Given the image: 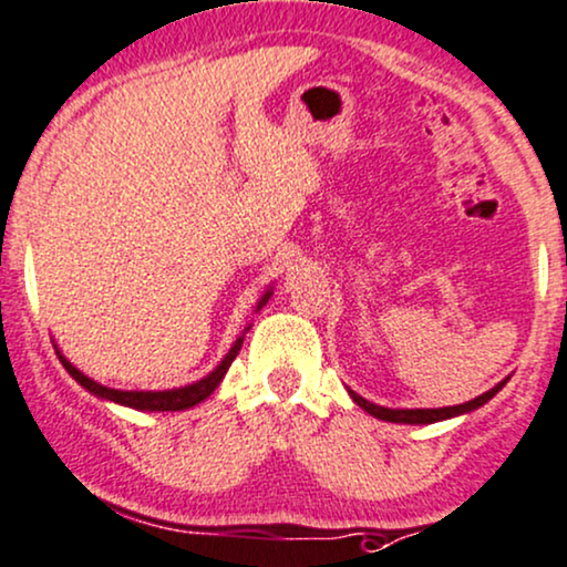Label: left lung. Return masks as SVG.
<instances>
[{"label":"left lung","mask_w":567,"mask_h":567,"mask_svg":"<svg viewBox=\"0 0 567 567\" xmlns=\"http://www.w3.org/2000/svg\"><path fill=\"white\" fill-rule=\"evenodd\" d=\"M507 380L509 378H504L502 383H496L486 393L475 395L473 401H465V404H456V406H441V409H388V406H378V404H372V401H367L364 395L353 393L351 388H349V395L353 399V404L364 409V412H370L372 417H378V420L404 422V425H433V422L460 417V414H470V412H475V409H481L483 404H488V401L494 399V395L499 393L504 385H507Z\"/></svg>","instance_id":"left-lung-1"}]
</instances>
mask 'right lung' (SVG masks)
<instances>
[{
  "instance_id": "add662e5",
  "label": "right lung",
  "mask_w": 567,
  "mask_h": 567,
  "mask_svg": "<svg viewBox=\"0 0 567 567\" xmlns=\"http://www.w3.org/2000/svg\"><path fill=\"white\" fill-rule=\"evenodd\" d=\"M271 292H275V290H271V285H269L264 296L258 298L256 311H261L264 306L269 303ZM248 330H250V324L245 327L243 336L237 338L235 343H231L229 353L221 361H218L214 372H208L206 378L195 380V383H189V385L168 388V391H121V388H107V385L97 383V380L89 378V374L81 372L79 367H73L71 361H68L63 353H60V349H58V357H60V361H63L68 374H71V378L76 380L81 388H86L89 393L97 395V399H102V401H113V404H121V406H128V409H140V412H182V409H189V406L200 404V401H206L208 395L216 391L218 383L224 380V374H227V370L231 367V361H235L237 353H240L245 332H248Z\"/></svg>"
}]
</instances>
